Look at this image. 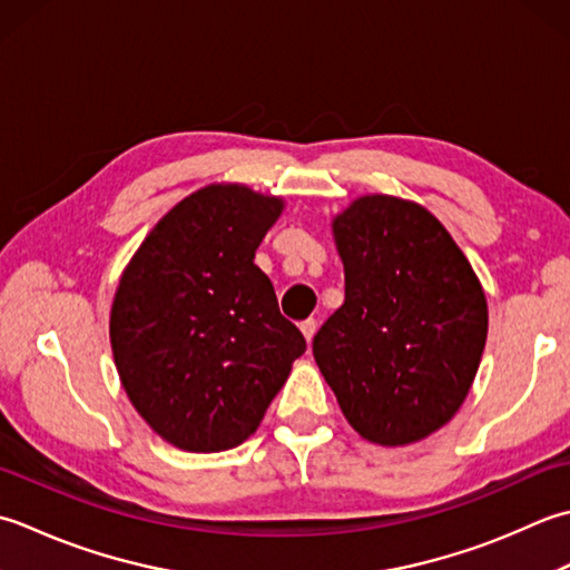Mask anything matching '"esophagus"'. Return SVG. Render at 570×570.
Masks as SVG:
<instances>
[{"instance_id": "34e87169", "label": "esophagus", "mask_w": 570, "mask_h": 570, "mask_svg": "<svg viewBox=\"0 0 570 570\" xmlns=\"http://www.w3.org/2000/svg\"><path fill=\"white\" fill-rule=\"evenodd\" d=\"M299 332L305 334V340L307 342H312V336H315V332H317V320H305V322H299Z\"/></svg>"}]
</instances>
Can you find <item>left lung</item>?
<instances>
[{"instance_id": "8db88e82", "label": "left lung", "mask_w": 570, "mask_h": 570, "mask_svg": "<svg viewBox=\"0 0 570 570\" xmlns=\"http://www.w3.org/2000/svg\"><path fill=\"white\" fill-rule=\"evenodd\" d=\"M344 305L312 354L354 431L396 448L458 413L487 342V299L470 261L421 204L371 194L332 224Z\"/></svg>"}]
</instances>
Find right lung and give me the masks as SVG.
<instances>
[{
    "label": "right lung",
    "instance_id": "add662e5",
    "mask_svg": "<svg viewBox=\"0 0 570 570\" xmlns=\"http://www.w3.org/2000/svg\"><path fill=\"white\" fill-rule=\"evenodd\" d=\"M281 214L277 196L212 184L149 230L120 277L115 366L135 411L171 445H240L307 350L253 263Z\"/></svg>",
    "mask_w": 570,
    "mask_h": 570
}]
</instances>
